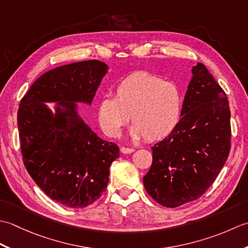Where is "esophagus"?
Wrapping results in <instances>:
<instances>
[{
    "label": "esophagus",
    "mask_w": 248,
    "mask_h": 248,
    "mask_svg": "<svg viewBox=\"0 0 248 248\" xmlns=\"http://www.w3.org/2000/svg\"><path fill=\"white\" fill-rule=\"evenodd\" d=\"M134 151H135L134 148H126V146H122V148H121V152L123 154H130L133 153Z\"/></svg>",
    "instance_id": "obj_1"
}]
</instances>
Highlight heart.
I'll use <instances>...</instances> for the list:
<instances>
[{
	"label": "heart",
	"mask_w": 248,
	"mask_h": 248,
	"mask_svg": "<svg viewBox=\"0 0 248 248\" xmlns=\"http://www.w3.org/2000/svg\"><path fill=\"white\" fill-rule=\"evenodd\" d=\"M182 93L172 82L149 73L137 72L124 78L114 90V97L105 96L98 103L100 127L109 137L118 138L128 123L130 136L152 142L166 138L178 125Z\"/></svg>",
	"instance_id": "b5f03b06"
}]
</instances>
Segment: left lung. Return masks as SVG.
<instances>
[{
	"mask_svg": "<svg viewBox=\"0 0 248 248\" xmlns=\"http://www.w3.org/2000/svg\"><path fill=\"white\" fill-rule=\"evenodd\" d=\"M172 133L152 146L153 163L143 176L148 194L167 208L200 198L230 152V109L227 95L202 63L191 69Z\"/></svg>",
	"mask_w": 248,
	"mask_h": 248,
	"instance_id": "left-lung-1",
	"label": "left lung"
}]
</instances>
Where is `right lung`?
<instances>
[{
    "label": "right lung",
    "mask_w": 248,
    "mask_h": 248,
    "mask_svg": "<svg viewBox=\"0 0 248 248\" xmlns=\"http://www.w3.org/2000/svg\"><path fill=\"white\" fill-rule=\"evenodd\" d=\"M108 66L97 60L53 68L35 81L18 109L23 164L38 187L68 208L94 203L106 189L119 146L99 138L78 113L91 105ZM45 102H57L55 112Z\"/></svg>",
    "instance_id": "add662e5"
}]
</instances>
